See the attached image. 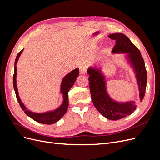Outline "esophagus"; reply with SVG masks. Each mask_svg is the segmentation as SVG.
Wrapping results in <instances>:
<instances>
[{
  "instance_id": "1",
  "label": "esophagus",
  "mask_w": 160,
  "mask_h": 160,
  "mask_svg": "<svg viewBox=\"0 0 160 160\" xmlns=\"http://www.w3.org/2000/svg\"><path fill=\"white\" fill-rule=\"evenodd\" d=\"M79 72L81 74H85L86 72V68L84 66H81L79 67Z\"/></svg>"
}]
</instances>
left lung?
I'll return each instance as SVG.
<instances>
[{"instance_id": "left-lung-1", "label": "left lung", "mask_w": 160, "mask_h": 160, "mask_svg": "<svg viewBox=\"0 0 160 160\" xmlns=\"http://www.w3.org/2000/svg\"><path fill=\"white\" fill-rule=\"evenodd\" d=\"M109 38L115 40L113 53H128L127 59L133 67L139 91V99L142 101L147 85V71L145 62L139 50L122 33L111 34ZM89 89L92 101L99 112L108 119L118 120L133 113L136 105L133 101L121 103L111 99L108 93L105 75L97 67H89L88 70Z\"/></svg>"}]
</instances>
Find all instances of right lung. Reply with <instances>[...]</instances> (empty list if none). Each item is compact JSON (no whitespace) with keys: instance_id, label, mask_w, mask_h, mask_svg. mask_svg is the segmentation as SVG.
<instances>
[{"instance_id":"right-lung-1","label":"right lung","mask_w":160,"mask_h":160,"mask_svg":"<svg viewBox=\"0 0 160 160\" xmlns=\"http://www.w3.org/2000/svg\"><path fill=\"white\" fill-rule=\"evenodd\" d=\"M23 49L21 51L18 53V55L16 57L15 62H14V75H13V86L14 91H15V94L17 99L18 101L19 105H20L21 108L22 109L25 111V113L30 117L33 120H35V122H37L40 123L42 124H53L56 123L58 121L60 120L61 118L63 116L65 113L67 112V109H68L69 106V97H68V93L69 89L72 88V86L74 85L75 82L77 78V77L79 75V69L77 68L74 70L71 71L69 73L67 74L63 79L62 80L61 85V93L62 94V97H63V101L62 103L58 108L57 109L51 111H48V112L45 113H33L32 111L27 109L26 107L22 103L20 98L18 95V92L17 87V63L18 60V58L21 55Z\"/></svg>"}]
</instances>
